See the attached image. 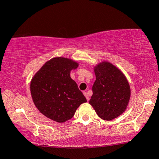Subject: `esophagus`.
Segmentation results:
<instances>
[{"mask_svg":"<svg viewBox=\"0 0 159 159\" xmlns=\"http://www.w3.org/2000/svg\"><path fill=\"white\" fill-rule=\"evenodd\" d=\"M83 94H84V95H85V98H86L88 101H89V95H88V93L86 92V91H84Z\"/></svg>","mask_w":159,"mask_h":159,"instance_id":"esophagus-1","label":"esophagus"}]
</instances>
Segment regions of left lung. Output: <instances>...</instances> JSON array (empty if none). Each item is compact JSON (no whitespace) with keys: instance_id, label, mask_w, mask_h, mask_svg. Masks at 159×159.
Masks as SVG:
<instances>
[{"instance_id":"1","label":"left lung","mask_w":159,"mask_h":159,"mask_svg":"<svg viewBox=\"0 0 159 159\" xmlns=\"http://www.w3.org/2000/svg\"><path fill=\"white\" fill-rule=\"evenodd\" d=\"M94 70L96 80L89 104L100 118L111 120L127 108L131 95L129 84L120 69L109 61L99 63Z\"/></svg>"}]
</instances>
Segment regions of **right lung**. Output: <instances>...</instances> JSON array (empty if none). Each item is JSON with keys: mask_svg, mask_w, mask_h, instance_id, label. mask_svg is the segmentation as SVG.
Here are the masks:
<instances>
[{"mask_svg": "<svg viewBox=\"0 0 159 159\" xmlns=\"http://www.w3.org/2000/svg\"><path fill=\"white\" fill-rule=\"evenodd\" d=\"M79 64L71 59L55 57L41 68L30 83V92L35 107L44 116L58 123L74 117L76 109L86 102L70 71Z\"/></svg>", "mask_w": 159, "mask_h": 159, "instance_id": "right-lung-1", "label": "right lung"}]
</instances>
